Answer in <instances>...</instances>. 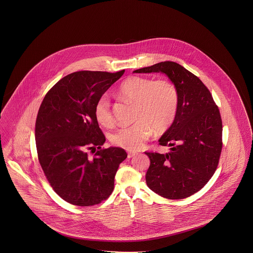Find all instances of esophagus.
<instances>
[{
    "mask_svg": "<svg viewBox=\"0 0 253 253\" xmlns=\"http://www.w3.org/2000/svg\"><path fill=\"white\" fill-rule=\"evenodd\" d=\"M136 152H133V151H130V152H128V158L130 159V158H132V157H134L135 155H136Z\"/></svg>",
    "mask_w": 253,
    "mask_h": 253,
    "instance_id": "34e87169",
    "label": "esophagus"
}]
</instances>
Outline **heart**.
Listing matches in <instances>:
<instances>
[{"label": "heart", "instance_id": "1", "mask_svg": "<svg viewBox=\"0 0 253 253\" xmlns=\"http://www.w3.org/2000/svg\"><path fill=\"white\" fill-rule=\"evenodd\" d=\"M123 99L135 104L136 122L122 126L111 136L116 146L128 150H137L144 145L152 131L161 133L168 130L176 117L179 94L175 85L169 80H157L132 76L126 79L118 89ZM94 116L98 123L108 127L113 123L110 102L102 95L94 106Z\"/></svg>", "mask_w": 253, "mask_h": 253}]
</instances>
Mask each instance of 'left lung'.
<instances>
[{"mask_svg":"<svg viewBox=\"0 0 253 253\" xmlns=\"http://www.w3.org/2000/svg\"><path fill=\"white\" fill-rule=\"evenodd\" d=\"M162 73L179 94L176 117L159 142L169 153L146 152L150 166L147 186L163 198L183 199L199 191L212 177L222 151V119L207 87L175 62L165 61L133 73Z\"/></svg>","mask_w":253,"mask_h":253,"instance_id":"obj_1","label":"left lung"}]
</instances>
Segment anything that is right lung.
Returning <instances> with one entry per match:
<instances>
[{
	"mask_svg": "<svg viewBox=\"0 0 253 253\" xmlns=\"http://www.w3.org/2000/svg\"><path fill=\"white\" fill-rule=\"evenodd\" d=\"M77 71L46 93L35 124L39 161L54 192L70 204L92 206L114 189L119 165L127 158L121 147L102 149L106 138L94 116L97 100L124 73ZM97 148L89 157L88 149Z\"/></svg>",
	"mask_w": 253,
	"mask_h": 253,
	"instance_id": "obj_1",
	"label": "right lung"
}]
</instances>
